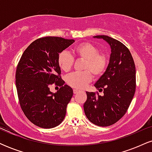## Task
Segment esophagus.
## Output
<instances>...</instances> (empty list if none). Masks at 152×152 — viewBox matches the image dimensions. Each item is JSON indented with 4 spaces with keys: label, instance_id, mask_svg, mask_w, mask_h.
I'll list each match as a JSON object with an SVG mask.
<instances>
[{
    "label": "esophagus",
    "instance_id": "1",
    "mask_svg": "<svg viewBox=\"0 0 152 152\" xmlns=\"http://www.w3.org/2000/svg\"><path fill=\"white\" fill-rule=\"evenodd\" d=\"M80 91V90L79 89H76V88H75V89H74V93L76 94H77L78 92H79Z\"/></svg>",
    "mask_w": 152,
    "mask_h": 152
}]
</instances>
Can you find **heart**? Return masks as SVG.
I'll return each mask as SVG.
<instances>
[{
    "label": "heart",
    "mask_w": 152,
    "mask_h": 152,
    "mask_svg": "<svg viewBox=\"0 0 152 152\" xmlns=\"http://www.w3.org/2000/svg\"><path fill=\"white\" fill-rule=\"evenodd\" d=\"M76 56L85 61L82 72H75L68 75L66 83L73 88H83L90 83L92 74L99 77L104 74L109 63L107 56L99 53V48L90 43H81L76 45L72 49ZM74 64V58L67 51L58 54V64L61 69L65 72L71 70Z\"/></svg>",
    "instance_id": "obj_1"
}]
</instances>
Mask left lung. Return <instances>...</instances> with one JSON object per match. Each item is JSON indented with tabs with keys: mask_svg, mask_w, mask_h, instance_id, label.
Returning a JSON list of instances; mask_svg holds the SVG:
<instances>
[{
	"mask_svg": "<svg viewBox=\"0 0 152 152\" xmlns=\"http://www.w3.org/2000/svg\"><path fill=\"white\" fill-rule=\"evenodd\" d=\"M111 48L109 62L105 72L94 86L104 95L86 91L83 104L85 114L91 123L108 126L126 114L136 90V69L129 50L123 43L108 36H96Z\"/></svg>",
	"mask_w": 152,
	"mask_h": 152,
	"instance_id": "8db88e82",
	"label": "left lung"
}]
</instances>
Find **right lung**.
<instances>
[{
  "label": "right lung",
  "mask_w": 152,
  "mask_h": 152,
  "mask_svg": "<svg viewBox=\"0 0 152 152\" xmlns=\"http://www.w3.org/2000/svg\"><path fill=\"white\" fill-rule=\"evenodd\" d=\"M74 39L44 37L36 40L25 50L15 73V86L20 107L33 124L43 129L58 126L64 121L73 89L62 80L58 54ZM61 86L56 93L50 84Z\"/></svg>",
  "instance_id": "1"
}]
</instances>
